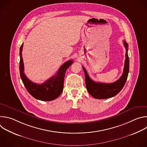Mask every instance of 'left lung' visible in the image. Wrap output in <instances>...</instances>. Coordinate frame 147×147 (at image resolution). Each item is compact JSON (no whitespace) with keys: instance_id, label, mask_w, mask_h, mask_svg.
Instances as JSON below:
<instances>
[{"instance_id":"1","label":"left lung","mask_w":147,"mask_h":147,"mask_svg":"<svg viewBox=\"0 0 147 147\" xmlns=\"http://www.w3.org/2000/svg\"><path fill=\"white\" fill-rule=\"evenodd\" d=\"M123 44L125 48V59L123 73L120 78L113 83H102L93 81L88 76L86 69L82 66L86 77L87 91L96 99H108L116 95L123 88L126 82L129 72V58L128 56V44L125 40Z\"/></svg>"}]
</instances>
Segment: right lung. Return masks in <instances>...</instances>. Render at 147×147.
Here are the masks:
<instances>
[{
  "label": "right lung",
  "instance_id": "obj_1",
  "mask_svg": "<svg viewBox=\"0 0 147 147\" xmlns=\"http://www.w3.org/2000/svg\"><path fill=\"white\" fill-rule=\"evenodd\" d=\"M23 44L20 48V73L24 85L34 98L43 101H50L58 98L63 90V84L66 70L73 63V61L68 60L61 65L57 73L45 82L34 83L30 81L24 73V63L22 57Z\"/></svg>",
  "mask_w": 147,
  "mask_h": 147
}]
</instances>
